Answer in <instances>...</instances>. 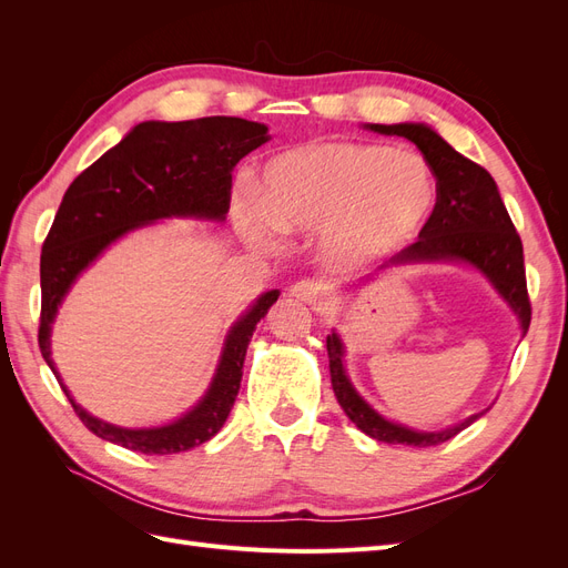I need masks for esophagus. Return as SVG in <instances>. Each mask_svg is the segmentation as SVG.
I'll return each mask as SVG.
<instances>
[{
    "instance_id": "obj_1",
    "label": "esophagus",
    "mask_w": 568,
    "mask_h": 568,
    "mask_svg": "<svg viewBox=\"0 0 568 568\" xmlns=\"http://www.w3.org/2000/svg\"><path fill=\"white\" fill-rule=\"evenodd\" d=\"M291 296H296L298 301H305V303H311V305H322L329 294H326V288L320 282H315V280H301V282H296L294 286H291Z\"/></svg>"
}]
</instances>
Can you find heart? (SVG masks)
I'll return each instance as SVG.
<instances>
[{
  "instance_id": "b5f03b06",
  "label": "heart",
  "mask_w": 568,
  "mask_h": 568,
  "mask_svg": "<svg viewBox=\"0 0 568 568\" xmlns=\"http://www.w3.org/2000/svg\"><path fill=\"white\" fill-rule=\"evenodd\" d=\"M434 205L436 180L419 153L317 142L274 156L261 178V205L242 199L239 215L253 234L267 222L284 234L320 232L326 261L353 267L409 244Z\"/></svg>"
}]
</instances>
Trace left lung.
I'll return each instance as SVG.
<instances>
[{
  "instance_id": "8db88e82",
  "label": "left lung",
  "mask_w": 568,
  "mask_h": 568,
  "mask_svg": "<svg viewBox=\"0 0 568 568\" xmlns=\"http://www.w3.org/2000/svg\"><path fill=\"white\" fill-rule=\"evenodd\" d=\"M367 128L379 134H398L417 144L436 178V205L419 232V242L390 257V263L384 267L436 261L469 263L484 272L497 294L509 303L526 334L530 324V301L526 288L524 246L488 170L464 159L438 132L424 123ZM326 353H329L332 386L338 405L359 432L374 440L432 448V445L455 438L484 415V412L471 415L445 432H415L403 424H393L372 409L353 388L346 367H343V343L336 334L326 336Z\"/></svg>"
}]
</instances>
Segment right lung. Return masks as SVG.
Segmentation results:
<instances>
[{
    "mask_svg": "<svg viewBox=\"0 0 568 568\" xmlns=\"http://www.w3.org/2000/svg\"><path fill=\"white\" fill-rule=\"evenodd\" d=\"M270 140L253 120L211 115L182 123L146 120L73 180L63 194L40 255V351L57 374L75 415L99 438L144 455H173L211 440L227 422L242 386L248 341L280 291H267L239 320L225 341L209 393L184 417L156 428H120L88 415L63 386L51 359V322L78 274L115 239L161 217L225 220L232 170L246 153Z\"/></svg>",
    "mask_w": 568,
    "mask_h": 568,
    "instance_id": "right-lung-1",
    "label": "right lung"
}]
</instances>
